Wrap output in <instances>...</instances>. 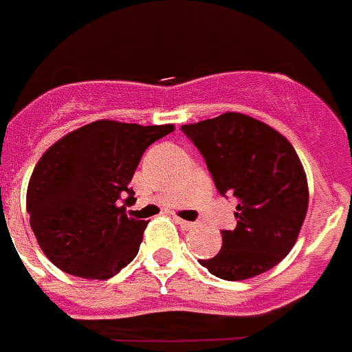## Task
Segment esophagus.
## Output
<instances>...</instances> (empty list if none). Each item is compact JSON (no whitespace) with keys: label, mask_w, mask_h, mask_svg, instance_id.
<instances>
[{"label":"esophagus","mask_w":352,"mask_h":352,"mask_svg":"<svg viewBox=\"0 0 352 352\" xmlns=\"http://www.w3.org/2000/svg\"><path fill=\"white\" fill-rule=\"evenodd\" d=\"M176 223L182 227L183 231H190V229H194L195 227V222H188V220H183L179 219V217H176Z\"/></svg>","instance_id":"obj_1"}]
</instances>
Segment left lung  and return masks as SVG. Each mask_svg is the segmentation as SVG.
I'll use <instances>...</instances> for the list:
<instances>
[{
	"instance_id": "1",
	"label": "left lung",
	"mask_w": 352,
	"mask_h": 352,
	"mask_svg": "<svg viewBox=\"0 0 352 352\" xmlns=\"http://www.w3.org/2000/svg\"><path fill=\"white\" fill-rule=\"evenodd\" d=\"M222 195L238 199L232 231L222 248L199 263L223 280L268 272L296 243L309 208V183L291 142L270 125L241 113L183 125Z\"/></svg>"
}]
</instances>
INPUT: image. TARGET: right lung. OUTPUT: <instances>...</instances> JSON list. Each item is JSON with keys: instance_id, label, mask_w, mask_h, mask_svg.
<instances>
[{"instance_id": "add662e5", "label": "right lung", "mask_w": 352, "mask_h": 352, "mask_svg": "<svg viewBox=\"0 0 352 352\" xmlns=\"http://www.w3.org/2000/svg\"><path fill=\"white\" fill-rule=\"evenodd\" d=\"M173 130L98 120L67 133L40 157L28 183L26 210L54 266L105 280L138 256L148 222L126 214L135 201L129 185L144 149Z\"/></svg>"}]
</instances>
